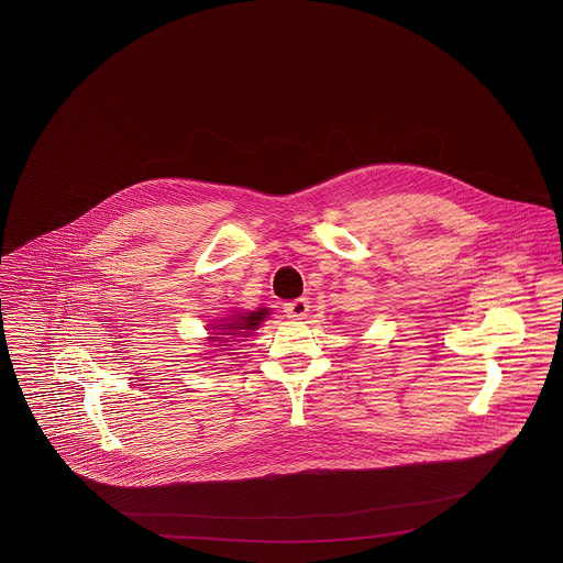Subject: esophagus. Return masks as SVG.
I'll list each match as a JSON object with an SVG mask.
<instances>
[{
  "instance_id": "obj_1",
  "label": "esophagus",
  "mask_w": 563,
  "mask_h": 563,
  "mask_svg": "<svg viewBox=\"0 0 563 563\" xmlns=\"http://www.w3.org/2000/svg\"><path fill=\"white\" fill-rule=\"evenodd\" d=\"M283 310H285V314L289 319H303L308 314V310H310V303H308L306 297H299V299H294V301H287L283 306Z\"/></svg>"
}]
</instances>
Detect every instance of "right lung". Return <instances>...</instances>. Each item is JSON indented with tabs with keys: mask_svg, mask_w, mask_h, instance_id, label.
Here are the masks:
<instances>
[{
	"mask_svg": "<svg viewBox=\"0 0 563 563\" xmlns=\"http://www.w3.org/2000/svg\"><path fill=\"white\" fill-rule=\"evenodd\" d=\"M268 314V308H257V310H251V312H236L234 317L223 319L221 321L223 324H213V329H221L217 335H228V338L225 340L209 338V342H221V344H213V346H232V344H225V342H236V338L251 335V331H255L262 324V321H266Z\"/></svg>",
	"mask_w": 563,
	"mask_h": 563,
	"instance_id": "right-lung-1",
	"label": "right lung"
}]
</instances>
